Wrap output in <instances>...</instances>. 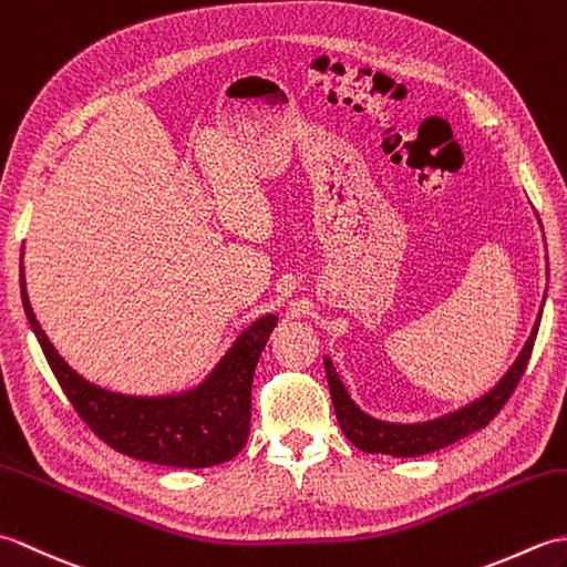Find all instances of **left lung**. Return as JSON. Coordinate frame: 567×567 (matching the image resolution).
<instances>
[{"label": "left lung", "instance_id": "1", "mask_svg": "<svg viewBox=\"0 0 567 567\" xmlns=\"http://www.w3.org/2000/svg\"><path fill=\"white\" fill-rule=\"evenodd\" d=\"M540 315H544V305H540L538 319L534 323L532 336H528V341L522 348L519 358H516L514 365L504 372V378L495 384V388L480 396V400L455 409L451 414L431 419V421H419V424H394V421H382L365 414L363 409L351 400V394H348L346 384L341 382L331 360L323 358L336 419H339L346 439L351 441L355 449L365 453L416 457V455H426L439 449H445V445H451L455 441L470 436V433L485 429L489 421L497 416L499 409L507 404L512 392L516 390V384H519L524 375L528 358H532V351H534Z\"/></svg>", "mask_w": 567, "mask_h": 567}]
</instances>
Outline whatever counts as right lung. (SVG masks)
Listing matches in <instances>:
<instances>
[{"label": "right lung", "instance_id": "obj_1", "mask_svg": "<svg viewBox=\"0 0 567 567\" xmlns=\"http://www.w3.org/2000/svg\"><path fill=\"white\" fill-rule=\"evenodd\" d=\"M19 285L23 311L48 365L84 424L106 445L136 461L171 467H212L244 449L250 433L252 372L277 323L275 315H262L240 331L197 388L141 396L100 388L72 370L33 315L23 262Z\"/></svg>", "mask_w": 567, "mask_h": 567}]
</instances>
